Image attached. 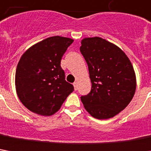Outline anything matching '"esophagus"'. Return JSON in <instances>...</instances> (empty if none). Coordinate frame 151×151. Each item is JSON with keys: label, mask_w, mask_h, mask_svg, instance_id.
I'll use <instances>...</instances> for the list:
<instances>
[{"label": "esophagus", "mask_w": 151, "mask_h": 151, "mask_svg": "<svg viewBox=\"0 0 151 151\" xmlns=\"http://www.w3.org/2000/svg\"><path fill=\"white\" fill-rule=\"evenodd\" d=\"M74 88H75V91H76L78 89V82L77 81H76V82H74Z\"/></svg>", "instance_id": "34e87169"}]
</instances>
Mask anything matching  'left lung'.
<instances>
[{
	"mask_svg": "<svg viewBox=\"0 0 151 151\" xmlns=\"http://www.w3.org/2000/svg\"><path fill=\"white\" fill-rule=\"evenodd\" d=\"M80 50L88 65L91 90L81 100L93 117H114L134 96L136 79L132 64L118 46L101 37L85 38Z\"/></svg>",
	"mask_w": 151,
	"mask_h": 151,
	"instance_id": "8db88e82",
	"label": "left lung"
}]
</instances>
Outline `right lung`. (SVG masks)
Returning <instances> with one entry per match:
<instances>
[{
	"label": "right lung",
	"instance_id": "1",
	"mask_svg": "<svg viewBox=\"0 0 151 151\" xmlns=\"http://www.w3.org/2000/svg\"><path fill=\"white\" fill-rule=\"evenodd\" d=\"M73 40L46 38L21 55L16 71V89L21 103L35 114L49 116L60 110L74 86L65 80L60 60Z\"/></svg>",
	"mask_w": 151,
	"mask_h": 151
}]
</instances>
